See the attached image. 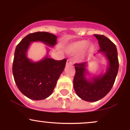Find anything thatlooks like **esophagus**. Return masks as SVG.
Segmentation results:
<instances>
[{
  "instance_id": "obj_1",
  "label": "esophagus",
  "mask_w": 130,
  "mask_h": 130,
  "mask_svg": "<svg viewBox=\"0 0 130 130\" xmlns=\"http://www.w3.org/2000/svg\"><path fill=\"white\" fill-rule=\"evenodd\" d=\"M67 65H73V62H72V60H71V59H68L67 61Z\"/></svg>"
}]
</instances>
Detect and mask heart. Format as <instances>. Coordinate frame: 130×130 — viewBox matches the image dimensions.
I'll return each instance as SVG.
<instances>
[{
    "label": "heart",
    "mask_w": 130,
    "mask_h": 130,
    "mask_svg": "<svg viewBox=\"0 0 130 130\" xmlns=\"http://www.w3.org/2000/svg\"><path fill=\"white\" fill-rule=\"evenodd\" d=\"M89 44V41L87 40H81V41H77L73 44H71L68 47V51L70 53H77L84 50ZM92 47V46H91Z\"/></svg>",
    "instance_id": "b5f03b06"
}]
</instances>
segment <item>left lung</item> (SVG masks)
<instances>
[{"label": "left lung", "mask_w": 130, "mask_h": 130, "mask_svg": "<svg viewBox=\"0 0 130 130\" xmlns=\"http://www.w3.org/2000/svg\"><path fill=\"white\" fill-rule=\"evenodd\" d=\"M98 40L100 49L99 53H102L108 59L109 65L106 71L103 74L93 77L91 80L87 79V62L75 63L76 73L73 79V87L79 97L83 100L94 102L101 100L111 90L119 70V60L117 47L106 37L95 34Z\"/></svg>", "instance_id": "obj_1"}]
</instances>
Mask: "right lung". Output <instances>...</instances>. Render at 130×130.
Segmentation results:
<instances>
[{"instance_id": "1", "label": "right lung", "mask_w": 130, "mask_h": 130, "mask_svg": "<svg viewBox=\"0 0 130 130\" xmlns=\"http://www.w3.org/2000/svg\"><path fill=\"white\" fill-rule=\"evenodd\" d=\"M57 38L48 32L32 33L16 46L12 67L13 77L19 90L30 99L41 100L51 95L67 59L56 60L47 56L39 62H33L26 56L29 46L32 42L40 41L53 47L56 44Z\"/></svg>"}]
</instances>
